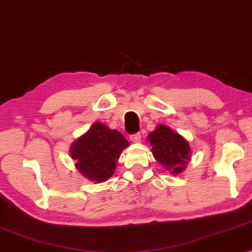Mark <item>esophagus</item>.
Returning <instances> with one entry per match:
<instances>
[{
    "label": "esophagus",
    "mask_w": 252,
    "mask_h": 252,
    "mask_svg": "<svg viewBox=\"0 0 252 252\" xmlns=\"http://www.w3.org/2000/svg\"><path fill=\"white\" fill-rule=\"evenodd\" d=\"M129 139H130V141H132V142H135V143L140 142V141H141V134L140 133L132 134V135L129 136Z\"/></svg>",
    "instance_id": "obj_1"
}]
</instances>
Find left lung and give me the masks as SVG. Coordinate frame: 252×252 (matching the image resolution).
<instances>
[{"label":"left lung","mask_w":252,"mask_h":252,"mask_svg":"<svg viewBox=\"0 0 252 252\" xmlns=\"http://www.w3.org/2000/svg\"><path fill=\"white\" fill-rule=\"evenodd\" d=\"M153 155L173 174L181 173L189 160L190 147L184 137L164 125H159L149 134Z\"/></svg>","instance_id":"1"}]
</instances>
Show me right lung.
Segmentation results:
<instances>
[{
    "label": "right lung",
    "instance_id": "1",
    "mask_svg": "<svg viewBox=\"0 0 252 252\" xmlns=\"http://www.w3.org/2000/svg\"><path fill=\"white\" fill-rule=\"evenodd\" d=\"M128 142L122 133L95 123L71 147V157L79 172L92 181L103 182L111 177L123 149Z\"/></svg>",
    "mask_w": 252,
    "mask_h": 252
}]
</instances>
